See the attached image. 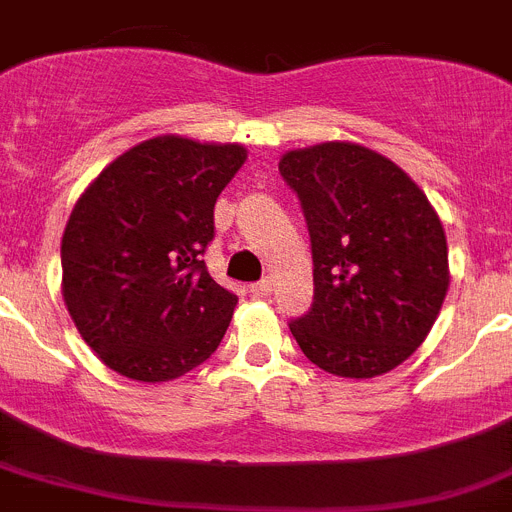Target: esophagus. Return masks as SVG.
I'll return each mask as SVG.
<instances>
[{
  "mask_svg": "<svg viewBox=\"0 0 512 512\" xmlns=\"http://www.w3.org/2000/svg\"><path fill=\"white\" fill-rule=\"evenodd\" d=\"M273 286L275 283L270 281V278H262V281L252 283V293H255V296H270V293H273Z\"/></svg>",
  "mask_w": 512,
  "mask_h": 512,
  "instance_id": "1",
  "label": "esophagus"
}]
</instances>
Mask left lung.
Returning a JSON list of instances; mask_svg holds the SVG:
<instances>
[{
    "mask_svg": "<svg viewBox=\"0 0 512 512\" xmlns=\"http://www.w3.org/2000/svg\"><path fill=\"white\" fill-rule=\"evenodd\" d=\"M278 170L299 198L314 260V304L291 319V335L335 376L371 379L397 368L446 299L438 213L397 164L366 146L288 151Z\"/></svg>",
    "mask_w": 512,
    "mask_h": 512,
    "instance_id": "left-lung-1",
    "label": "left lung"
}]
</instances>
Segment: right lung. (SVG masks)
I'll list each match as a JSON object with an SVG mask.
<instances>
[{"instance_id": "add662e5", "label": "right lung", "mask_w": 512, "mask_h": 512, "mask_svg": "<svg viewBox=\"0 0 512 512\" xmlns=\"http://www.w3.org/2000/svg\"><path fill=\"white\" fill-rule=\"evenodd\" d=\"M239 144L159 136L100 172L61 239L64 301L84 342L133 381H170L219 348L237 296L206 268L213 206Z\"/></svg>"}]
</instances>
